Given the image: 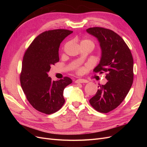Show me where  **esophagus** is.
<instances>
[{
  "mask_svg": "<svg viewBox=\"0 0 147 147\" xmlns=\"http://www.w3.org/2000/svg\"><path fill=\"white\" fill-rule=\"evenodd\" d=\"M76 83H88V81L84 79H77L75 82Z\"/></svg>",
  "mask_w": 147,
  "mask_h": 147,
  "instance_id": "obj_1",
  "label": "esophagus"
}]
</instances>
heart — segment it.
Listing matches in <instances>:
<instances>
[{"label":"heart","mask_w":147,"mask_h":147,"mask_svg":"<svg viewBox=\"0 0 147 147\" xmlns=\"http://www.w3.org/2000/svg\"><path fill=\"white\" fill-rule=\"evenodd\" d=\"M81 44H90V45H92L93 47L94 46V44L90 40H88V39H84L82 40L81 42Z\"/></svg>","instance_id":"b5f03b06"}]
</instances>
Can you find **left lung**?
<instances>
[{"instance_id": "obj_1", "label": "left lung", "mask_w": 147, "mask_h": 147, "mask_svg": "<svg viewBox=\"0 0 147 147\" xmlns=\"http://www.w3.org/2000/svg\"><path fill=\"white\" fill-rule=\"evenodd\" d=\"M86 32L97 38L102 51L99 64L93 71L106 72L108 80L98 86L90 103L97 112L106 113L121 104L130 90L134 78L133 57L124 40L113 30L94 27Z\"/></svg>"}]
</instances>
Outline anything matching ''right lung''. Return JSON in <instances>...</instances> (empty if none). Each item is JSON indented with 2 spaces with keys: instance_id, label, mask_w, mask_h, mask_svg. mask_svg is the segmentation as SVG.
I'll return each mask as SVG.
<instances>
[{
  "instance_id": "add662e5",
  "label": "right lung",
  "mask_w": 147,
  "mask_h": 147,
  "mask_svg": "<svg viewBox=\"0 0 147 147\" xmlns=\"http://www.w3.org/2000/svg\"><path fill=\"white\" fill-rule=\"evenodd\" d=\"M72 32L67 29L45 31L34 40L25 52L20 74L21 88L30 105L42 113H54L65 102L64 90L72 80L65 77L52 81L48 72L59 61L61 43Z\"/></svg>"
}]
</instances>
